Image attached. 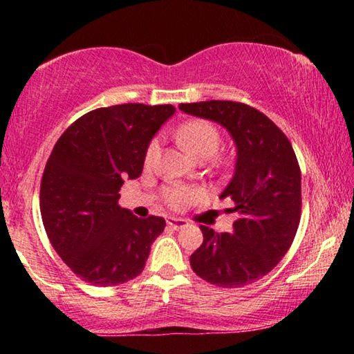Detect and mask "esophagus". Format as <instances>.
Masks as SVG:
<instances>
[{
  "mask_svg": "<svg viewBox=\"0 0 354 354\" xmlns=\"http://www.w3.org/2000/svg\"><path fill=\"white\" fill-rule=\"evenodd\" d=\"M167 225L174 230H178V229H183V227H187V221L180 219V217H167Z\"/></svg>",
  "mask_w": 354,
  "mask_h": 354,
  "instance_id": "esophagus-1",
  "label": "esophagus"
}]
</instances>
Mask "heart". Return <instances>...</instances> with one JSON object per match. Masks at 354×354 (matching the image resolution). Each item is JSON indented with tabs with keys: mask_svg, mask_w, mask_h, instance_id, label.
Wrapping results in <instances>:
<instances>
[{
	"mask_svg": "<svg viewBox=\"0 0 354 354\" xmlns=\"http://www.w3.org/2000/svg\"><path fill=\"white\" fill-rule=\"evenodd\" d=\"M177 142L182 145V148L187 153H190L193 158L196 159H209L214 156L222 143L221 132L217 127L209 120L203 119H193L188 122L182 124L180 127L176 130ZM159 143L158 140H153L147 149V156H145V162L151 164L154 156L158 154ZM164 201L171 207H183L188 203H192L196 198V192L190 190L187 187H167L162 192Z\"/></svg>",
	"mask_w": 354,
	"mask_h": 354,
	"instance_id": "1",
	"label": "heart"
}]
</instances>
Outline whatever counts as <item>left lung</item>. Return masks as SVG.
Wrapping results in <instances>:
<instances>
[{"instance_id": "left-lung-1", "label": "left lung", "mask_w": 354, "mask_h": 354, "mask_svg": "<svg viewBox=\"0 0 354 354\" xmlns=\"http://www.w3.org/2000/svg\"><path fill=\"white\" fill-rule=\"evenodd\" d=\"M178 108L221 124L236 145L234 177L221 198L234 201L239 219L232 234L200 227L203 243L190 256L192 269L217 287H243L269 274L297 235L301 217L297 156L282 130L248 104L211 100Z\"/></svg>"}]
</instances>
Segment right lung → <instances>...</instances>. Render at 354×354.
<instances>
[{"label":"right lung","mask_w":354,"mask_h":354,"mask_svg":"<svg viewBox=\"0 0 354 354\" xmlns=\"http://www.w3.org/2000/svg\"><path fill=\"white\" fill-rule=\"evenodd\" d=\"M172 104L127 103L90 111L57 140L40 187L53 248L85 282L111 287L142 274L162 217L138 219L119 206L124 178L142 176L149 142Z\"/></svg>","instance_id":"right-lung-1"}]
</instances>
